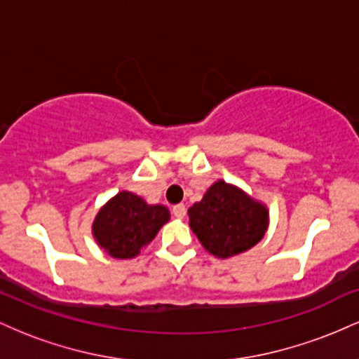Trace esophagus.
<instances>
[{"mask_svg": "<svg viewBox=\"0 0 359 359\" xmlns=\"http://www.w3.org/2000/svg\"><path fill=\"white\" fill-rule=\"evenodd\" d=\"M172 212H174V216L179 217V219H184L187 209H185L184 204H177V205H174V208H172Z\"/></svg>", "mask_w": 359, "mask_h": 359, "instance_id": "esophagus-1", "label": "esophagus"}]
</instances>
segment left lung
<instances>
[{
    "mask_svg": "<svg viewBox=\"0 0 359 359\" xmlns=\"http://www.w3.org/2000/svg\"><path fill=\"white\" fill-rule=\"evenodd\" d=\"M189 226L209 253L233 258L258 245L269 229L266 204L234 184L216 180L203 199L189 208Z\"/></svg>",
    "mask_w": 359,
    "mask_h": 359,
    "instance_id": "left-lung-1",
    "label": "left lung"
}]
</instances>
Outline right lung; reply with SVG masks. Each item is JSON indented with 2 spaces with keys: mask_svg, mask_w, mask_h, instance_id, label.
Returning a JSON list of instances; mask_svg holds the SVG:
<instances>
[{
  "mask_svg": "<svg viewBox=\"0 0 359 359\" xmlns=\"http://www.w3.org/2000/svg\"><path fill=\"white\" fill-rule=\"evenodd\" d=\"M168 221L170 211L163 204H148L137 194L121 191L97 211L93 236L109 257L131 259L150 245Z\"/></svg>",
  "mask_w": 359,
  "mask_h": 359,
  "instance_id": "obj_1",
  "label": "right lung"
}]
</instances>
